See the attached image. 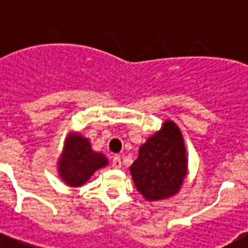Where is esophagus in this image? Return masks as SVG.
Returning <instances> with one entry per match:
<instances>
[{
    "instance_id": "esophagus-1",
    "label": "esophagus",
    "mask_w": 248,
    "mask_h": 248,
    "mask_svg": "<svg viewBox=\"0 0 248 248\" xmlns=\"http://www.w3.org/2000/svg\"><path fill=\"white\" fill-rule=\"evenodd\" d=\"M111 166L113 169H120L122 168V160L119 156H114L113 161H111Z\"/></svg>"
}]
</instances>
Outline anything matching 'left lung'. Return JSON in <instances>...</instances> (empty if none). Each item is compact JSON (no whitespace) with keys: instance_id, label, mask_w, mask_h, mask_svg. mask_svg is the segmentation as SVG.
<instances>
[{"instance_id":"8db88e82","label":"left lung","mask_w":248,"mask_h":248,"mask_svg":"<svg viewBox=\"0 0 248 248\" xmlns=\"http://www.w3.org/2000/svg\"><path fill=\"white\" fill-rule=\"evenodd\" d=\"M183 133L176 123L165 120L155 134L140 145L129 168L138 191L146 201H160L180 191L189 174Z\"/></svg>"}]
</instances>
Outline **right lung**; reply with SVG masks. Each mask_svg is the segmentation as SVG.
Wrapping results in <instances>:
<instances>
[{
    "label": "right lung",
    "instance_id": "1",
    "mask_svg": "<svg viewBox=\"0 0 248 248\" xmlns=\"http://www.w3.org/2000/svg\"><path fill=\"white\" fill-rule=\"evenodd\" d=\"M108 164L105 155L92 149L88 138L77 131H71L65 138L62 154L57 161V171L65 185L79 187L97 170L105 168Z\"/></svg>",
    "mask_w": 248,
    "mask_h": 248
}]
</instances>
